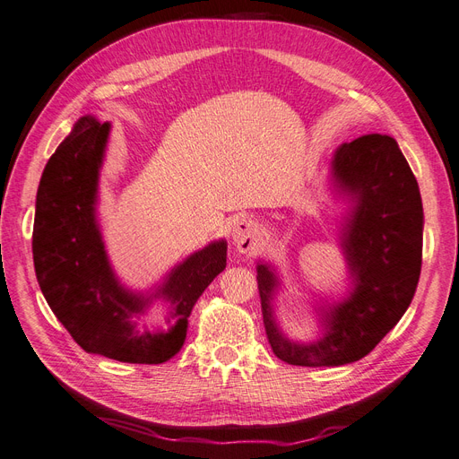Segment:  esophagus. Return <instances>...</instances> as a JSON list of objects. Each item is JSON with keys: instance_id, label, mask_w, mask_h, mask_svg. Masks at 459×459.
Masks as SVG:
<instances>
[{"instance_id": "esophagus-1", "label": "esophagus", "mask_w": 459, "mask_h": 459, "mask_svg": "<svg viewBox=\"0 0 459 459\" xmlns=\"http://www.w3.org/2000/svg\"><path fill=\"white\" fill-rule=\"evenodd\" d=\"M232 240L240 253H251L261 240V225L251 217L238 219L232 227Z\"/></svg>"}]
</instances>
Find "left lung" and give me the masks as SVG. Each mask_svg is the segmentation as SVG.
Wrapping results in <instances>:
<instances>
[{"instance_id":"8db88e82","label":"left lung","mask_w":459,"mask_h":459,"mask_svg":"<svg viewBox=\"0 0 459 459\" xmlns=\"http://www.w3.org/2000/svg\"><path fill=\"white\" fill-rule=\"evenodd\" d=\"M333 176L356 201L343 232L354 292L326 311L321 342L296 345L281 335L272 311L275 275L266 264L256 268L270 347L290 366L323 368L360 360L403 316L420 279L422 198L394 138L366 134L345 143L333 155Z\"/></svg>"}]
</instances>
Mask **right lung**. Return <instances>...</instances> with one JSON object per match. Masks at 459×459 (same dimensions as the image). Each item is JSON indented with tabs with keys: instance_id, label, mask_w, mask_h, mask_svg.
I'll return each instance as SVG.
<instances>
[{
	"instance_id": "obj_1",
	"label": "right lung",
	"mask_w": 459,
	"mask_h": 459,
	"mask_svg": "<svg viewBox=\"0 0 459 459\" xmlns=\"http://www.w3.org/2000/svg\"><path fill=\"white\" fill-rule=\"evenodd\" d=\"M108 129L91 116L81 117L48 159L35 204V275L57 321L86 352L127 364H163L182 349L198 296L225 270L227 244L191 255L169 275L161 289L176 318L169 333L134 330L131 318L144 313L146 300L117 285L93 208Z\"/></svg>"
}]
</instances>
